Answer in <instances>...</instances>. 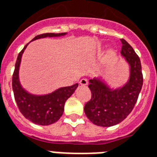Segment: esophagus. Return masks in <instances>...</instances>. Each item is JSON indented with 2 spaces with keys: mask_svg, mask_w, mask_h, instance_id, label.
<instances>
[{
  "mask_svg": "<svg viewBox=\"0 0 157 157\" xmlns=\"http://www.w3.org/2000/svg\"><path fill=\"white\" fill-rule=\"evenodd\" d=\"M88 84V82L86 79H82L81 81H80V85H82V86H86Z\"/></svg>",
  "mask_w": 157,
  "mask_h": 157,
  "instance_id": "34e87169",
  "label": "esophagus"
}]
</instances>
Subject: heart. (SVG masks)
Segmentation results:
<instances>
[{"mask_svg": "<svg viewBox=\"0 0 157 157\" xmlns=\"http://www.w3.org/2000/svg\"><path fill=\"white\" fill-rule=\"evenodd\" d=\"M115 56V52L113 50H110L109 52H108L107 54V57L110 59V58H112Z\"/></svg>", "mask_w": 157, "mask_h": 157, "instance_id": "b5f03b06", "label": "heart"}]
</instances>
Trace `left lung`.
Here are the masks:
<instances>
[{
	"label": "left lung",
	"mask_w": 157,
	"mask_h": 157,
	"mask_svg": "<svg viewBox=\"0 0 157 157\" xmlns=\"http://www.w3.org/2000/svg\"><path fill=\"white\" fill-rule=\"evenodd\" d=\"M121 53L129 66L127 82L114 88L102 77L89 81L91 99L85 105L84 111L88 119L96 126L109 127L125 120L134 108L142 87L140 58L126 40L121 39Z\"/></svg>",
	"instance_id": "8db88e82"
}]
</instances>
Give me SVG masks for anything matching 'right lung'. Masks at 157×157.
<instances>
[{"label":"right lung","instance_id":"right-lung-1","mask_svg":"<svg viewBox=\"0 0 157 157\" xmlns=\"http://www.w3.org/2000/svg\"><path fill=\"white\" fill-rule=\"evenodd\" d=\"M67 34V32L46 33L36 36L31 41L46 37L62 36ZM28 44H26L22 51L19 53L15 66V71L12 76V89L15 100L20 111L26 119L37 125L48 126L56 122L61 118L64 112L65 103L78 87V83L71 86L58 88L51 93L45 95H36L27 91L21 84L19 70L22 54Z\"/></svg>","mask_w":157,"mask_h":157}]
</instances>
